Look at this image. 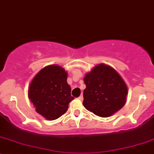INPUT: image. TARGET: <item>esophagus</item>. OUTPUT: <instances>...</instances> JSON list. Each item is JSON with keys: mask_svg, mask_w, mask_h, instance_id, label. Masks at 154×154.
<instances>
[{"mask_svg": "<svg viewBox=\"0 0 154 154\" xmlns=\"http://www.w3.org/2000/svg\"><path fill=\"white\" fill-rule=\"evenodd\" d=\"M79 100H81V101L83 100V95H82V94L81 95V96L79 97Z\"/></svg>", "mask_w": 154, "mask_h": 154, "instance_id": "1", "label": "esophagus"}]
</instances>
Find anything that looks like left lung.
I'll use <instances>...</instances> for the list:
<instances>
[{
	"instance_id": "8db88e82",
	"label": "left lung",
	"mask_w": 154,
	"mask_h": 154,
	"mask_svg": "<svg viewBox=\"0 0 154 154\" xmlns=\"http://www.w3.org/2000/svg\"><path fill=\"white\" fill-rule=\"evenodd\" d=\"M84 107L100 117H108L126 102L128 88L119 74L111 66L99 64L84 79Z\"/></svg>"
}]
</instances>
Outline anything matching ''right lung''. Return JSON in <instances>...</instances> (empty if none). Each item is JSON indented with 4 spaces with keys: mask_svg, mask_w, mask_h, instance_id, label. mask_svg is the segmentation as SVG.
<instances>
[{
    "mask_svg": "<svg viewBox=\"0 0 154 154\" xmlns=\"http://www.w3.org/2000/svg\"><path fill=\"white\" fill-rule=\"evenodd\" d=\"M66 79L64 68L51 65L42 69L30 84L29 99L36 112L47 119H57L65 113L74 99Z\"/></svg>",
    "mask_w": 154,
    "mask_h": 154,
    "instance_id": "1",
    "label": "right lung"
}]
</instances>
